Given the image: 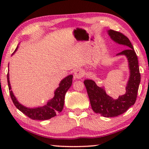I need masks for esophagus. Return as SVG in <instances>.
<instances>
[{"label":"esophagus","instance_id":"obj_1","mask_svg":"<svg viewBox=\"0 0 149 149\" xmlns=\"http://www.w3.org/2000/svg\"><path fill=\"white\" fill-rule=\"evenodd\" d=\"M84 76V70L83 69H77L74 72V78L80 79Z\"/></svg>","mask_w":149,"mask_h":149}]
</instances>
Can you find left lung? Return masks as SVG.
Returning a JSON list of instances; mask_svg holds the SVG:
<instances>
[{
	"label": "left lung",
	"mask_w": 149,
	"mask_h": 149,
	"mask_svg": "<svg viewBox=\"0 0 149 149\" xmlns=\"http://www.w3.org/2000/svg\"><path fill=\"white\" fill-rule=\"evenodd\" d=\"M107 33L114 42L127 48L116 55L125 56L127 59L130 76L126 84V92L115 100L107 94L104 87H98L91 79H85L84 84L93 111L104 117H113L124 113L134 104L140 83V74L137 56L129 38L113 30H108Z\"/></svg>",
	"instance_id": "obj_1"
}]
</instances>
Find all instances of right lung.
Segmentation results:
<instances>
[{
  "label": "right lung",
  "mask_w": 149,
  "mask_h": 149,
  "mask_svg": "<svg viewBox=\"0 0 149 149\" xmlns=\"http://www.w3.org/2000/svg\"><path fill=\"white\" fill-rule=\"evenodd\" d=\"M18 46L16 47L15 52L12 56L17 52ZM72 74L68 75L60 81L59 87L54 91V97L51 100H49L42 107H38L35 108L26 107L22 105L17 100L14 95L13 91L11 90V83L9 81V74H7V83L9 86V93L14 105L24 115L33 120H47L55 117L56 114L60 113L64 108L65 95L68 90L72 83Z\"/></svg>",
  "instance_id": "obj_1"
}]
</instances>
